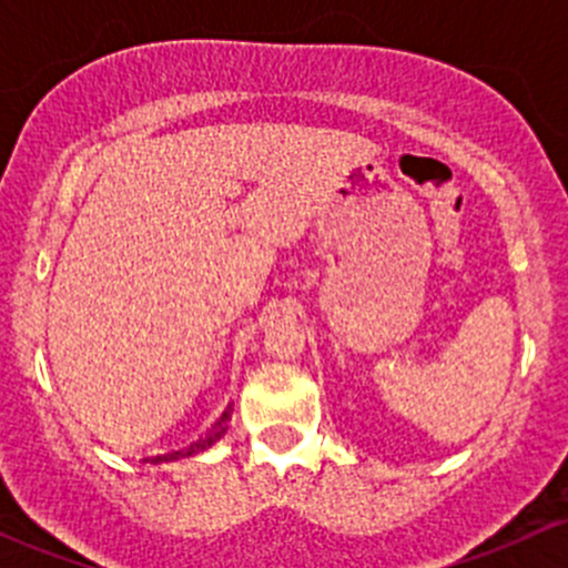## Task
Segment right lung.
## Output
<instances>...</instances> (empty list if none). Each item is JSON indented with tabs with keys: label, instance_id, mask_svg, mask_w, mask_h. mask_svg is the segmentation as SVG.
Wrapping results in <instances>:
<instances>
[{
	"label": "right lung",
	"instance_id": "add662e5",
	"mask_svg": "<svg viewBox=\"0 0 568 568\" xmlns=\"http://www.w3.org/2000/svg\"><path fill=\"white\" fill-rule=\"evenodd\" d=\"M227 417H231V406H227L225 415H222L220 420L214 423V428H211V432L205 434V437H200L197 443L189 445V448H186V456H189V454H197V450H205V448H209L211 443H216V439H220V437H225V432H227Z\"/></svg>",
	"mask_w": 568,
	"mask_h": 568
}]
</instances>
